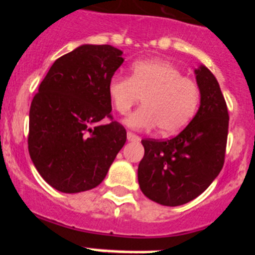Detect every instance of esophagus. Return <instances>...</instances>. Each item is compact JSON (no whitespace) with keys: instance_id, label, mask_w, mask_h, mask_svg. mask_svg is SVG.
I'll list each match as a JSON object with an SVG mask.
<instances>
[{"instance_id":"obj_1","label":"esophagus","mask_w":255,"mask_h":255,"mask_svg":"<svg viewBox=\"0 0 255 255\" xmlns=\"http://www.w3.org/2000/svg\"><path fill=\"white\" fill-rule=\"evenodd\" d=\"M126 136H128V140L129 141H138L139 140L138 135H135L134 132H131V131L126 132Z\"/></svg>"}]
</instances>
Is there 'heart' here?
<instances>
[{
	"mask_svg": "<svg viewBox=\"0 0 255 255\" xmlns=\"http://www.w3.org/2000/svg\"><path fill=\"white\" fill-rule=\"evenodd\" d=\"M107 94L120 115L129 114L141 98L144 105L126 119V124L139 130L158 126L163 135L177 134L186 128L200 103L197 82L164 60L135 62L129 78L114 76L108 82Z\"/></svg>",
	"mask_w": 255,
	"mask_h": 255,
	"instance_id": "b5f03b06",
	"label": "heart"
}]
</instances>
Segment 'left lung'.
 I'll use <instances>...</instances> for the list:
<instances>
[{"label":"left lung","mask_w":255,"mask_h":255,"mask_svg":"<svg viewBox=\"0 0 255 255\" xmlns=\"http://www.w3.org/2000/svg\"><path fill=\"white\" fill-rule=\"evenodd\" d=\"M200 106L179 135L167 140L143 139L138 167L143 194L162 206L195 199L218 176L225 162L229 111L217 79L206 66L195 70Z\"/></svg>","instance_id":"8db88e82"}]
</instances>
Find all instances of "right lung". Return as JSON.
<instances>
[{
    "mask_svg": "<svg viewBox=\"0 0 255 255\" xmlns=\"http://www.w3.org/2000/svg\"><path fill=\"white\" fill-rule=\"evenodd\" d=\"M121 55L110 44L78 47L53 62L31 101L29 154L56 190L71 194L100 185L125 144L107 94ZM106 117L112 123L105 126Z\"/></svg>",
    "mask_w": 255,
    "mask_h": 255,
    "instance_id": "right-lung-1",
    "label": "right lung"
}]
</instances>
